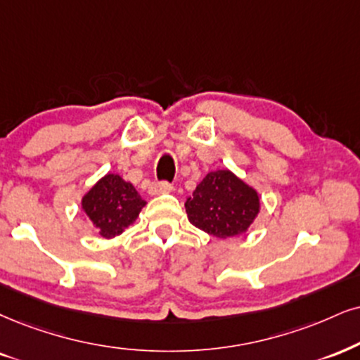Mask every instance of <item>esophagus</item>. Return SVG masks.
<instances>
[{
  "label": "esophagus",
  "instance_id": "esophagus-1",
  "mask_svg": "<svg viewBox=\"0 0 360 360\" xmlns=\"http://www.w3.org/2000/svg\"><path fill=\"white\" fill-rule=\"evenodd\" d=\"M172 184H168V181H153L152 185H150V193L152 195H160V193H168L172 192Z\"/></svg>",
  "mask_w": 360,
  "mask_h": 360
}]
</instances>
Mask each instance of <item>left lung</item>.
<instances>
[{"mask_svg":"<svg viewBox=\"0 0 360 360\" xmlns=\"http://www.w3.org/2000/svg\"><path fill=\"white\" fill-rule=\"evenodd\" d=\"M195 227L219 238L240 235L259 214L260 200L254 188L229 170L208 173L185 203Z\"/></svg>","mask_w":360,"mask_h":360,"instance_id":"8db88e82","label":"left lung"}]
</instances>
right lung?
<instances>
[{
    "mask_svg": "<svg viewBox=\"0 0 360 360\" xmlns=\"http://www.w3.org/2000/svg\"><path fill=\"white\" fill-rule=\"evenodd\" d=\"M145 203L131 184L108 173L83 197L82 205L101 237L112 238L136 220Z\"/></svg>",
    "mask_w": 360,
    "mask_h": 360,
    "instance_id": "1",
    "label": "right lung"
}]
</instances>
